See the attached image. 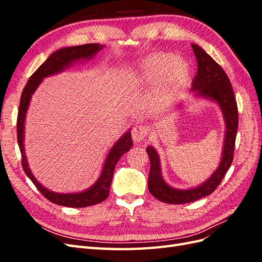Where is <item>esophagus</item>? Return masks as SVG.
<instances>
[{
  "instance_id": "obj_1",
  "label": "esophagus",
  "mask_w": 262,
  "mask_h": 262,
  "mask_svg": "<svg viewBox=\"0 0 262 262\" xmlns=\"http://www.w3.org/2000/svg\"><path fill=\"white\" fill-rule=\"evenodd\" d=\"M131 133H132V139L134 142H141V141H144L146 139L147 134H148V129H147V126L144 124L137 123L133 125Z\"/></svg>"
}]
</instances>
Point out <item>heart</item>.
Wrapping results in <instances>:
<instances>
[{
    "mask_svg": "<svg viewBox=\"0 0 262 262\" xmlns=\"http://www.w3.org/2000/svg\"><path fill=\"white\" fill-rule=\"evenodd\" d=\"M134 81L155 84L150 104L156 109L170 106L185 91L190 78V68L184 60L167 53L147 58L141 68L130 74Z\"/></svg>",
    "mask_w": 262,
    "mask_h": 262,
    "instance_id": "heart-1",
    "label": "heart"
}]
</instances>
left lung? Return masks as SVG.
<instances>
[{"label": "left lung", "mask_w": 262, "mask_h": 262, "mask_svg": "<svg viewBox=\"0 0 262 262\" xmlns=\"http://www.w3.org/2000/svg\"><path fill=\"white\" fill-rule=\"evenodd\" d=\"M191 47L198 63L196 75L192 80V91L215 100L223 110L226 122L225 143L223 156L215 172L200 187L189 190H177L166 184L161 175L160 158L157 152L152 146L146 148L150 162L148 191L157 200L170 204L193 202L211 194L219 187L233 163L236 134L238 129V109L232 84L225 71L201 47L195 43H191Z\"/></svg>", "instance_id": "8db88e82"}]
</instances>
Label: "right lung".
<instances>
[{"mask_svg": "<svg viewBox=\"0 0 262 262\" xmlns=\"http://www.w3.org/2000/svg\"><path fill=\"white\" fill-rule=\"evenodd\" d=\"M101 49H102V46L98 43H87L82 46L69 47V48H63L55 51L35 71L33 75L29 77V80L27 81L25 87H24L21 96H20L16 125H17V141H18V146L21 154L23 169L46 199H48L52 203L63 205V207L85 208V207H91V205H94V204H98L107 199V196L109 195V187L112 185V180L114 177V170L119 161V158H120L124 153L128 152L133 145L131 133L126 132L124 136L117 142L115 146L110 149V152L106 158L104 169H102L101 175L96 184H95L92 188L81 193H69V194L54 193L49 191L48 189H46L45 187H42L40 184H39L28 168V164H27L25 153H24V144H23L25 116H26L30 98H31V94L35 92V90L37 89L38 85L40 84L43 77L60 72V71H62L66 67H68L70 63H72L76 60L92 58L95 53H97Z\"/></svg>", "mask_w": 262, "mask_h": 262, "instance_id": "add662e5", "label": "right lung"}]
</instances>
